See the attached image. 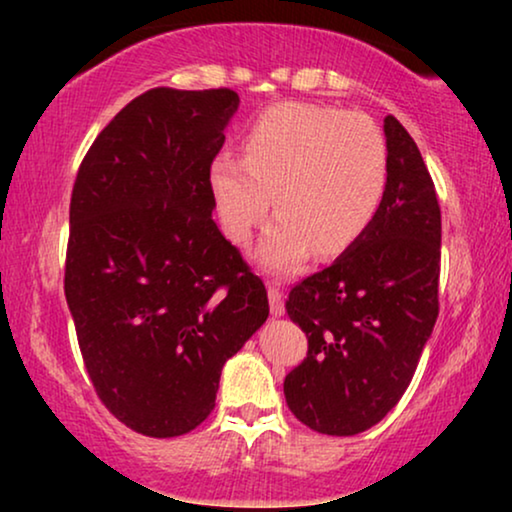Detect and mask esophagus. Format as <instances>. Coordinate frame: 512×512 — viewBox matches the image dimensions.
Wrapping results in <instances>:
<instances>
[{"label":"esophagus","instance_id":"esophagus-1","mask_svg":"<svg viewBox=\"0 0 512 512\" xmlns=\"http://www.w3.org/2000/svg\"><path fill=\"white\" fill-rule=\"evenodd\" d=\"M268 298H270L272 317H282V314H284V293H282V289H279V284L272 282L268 286Z\"/></svg>","mask_w":512,"mask_h":512}]
</instances>
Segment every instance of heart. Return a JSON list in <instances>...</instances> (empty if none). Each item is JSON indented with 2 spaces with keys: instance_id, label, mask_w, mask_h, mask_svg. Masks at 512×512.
<instances>
[{
  "instance_id": "b5f03b06",
  "label": "heart",
  "mask_w": 512,
  "mask_h": 512,
  "mask_svg": "<svg viewBox=\"0 0 512 512\" xmlns=\"http://www.w3.org/2000/svg\"><path fill=\"white\" fill-rule=\"evenodd\" d=\"M389 184V146L375 121L319 104L265 109L244 135V156L219 153L209 191L228 240H249L275 209L256 256L272 272L310 256H340L380 212Z\"/></svg>"
}]
</instances>
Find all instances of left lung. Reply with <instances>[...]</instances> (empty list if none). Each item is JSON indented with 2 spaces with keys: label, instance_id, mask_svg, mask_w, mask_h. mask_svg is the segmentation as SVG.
<instances>
[{
  "label": "left lung",
  "instance_id": "1",
  "mask_svg": "<svg viewBox=\"0 0 512 512\" xmlns=\"http://www.w3.org/2000/svg\"><path fill=\"white\" fill-rule=\"evenodd\" d=\"M389 184L366 233L286 300L307 356L284 380L289 410L312 431L354 436L401 401L438 319L440 205L422 153L384 118Z\"/></svg>",
  "mask_w": 512,
  "mask_h": 512
}]
</instances>
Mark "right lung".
<instances>
[{
  "label": "right lung",
  "instance_id": "right-lung-1",
  "mask_svg": "<svg viewBox=\"0 0 512 512\" xmlns=\"http://www.w3.org/2000/svg\"><path fill=\"white\" fill-rule=\"evenodd\" d=\"M240 97L151 88L76 174L65 296L107 410L149 438L193 431L221 368L268 319V291L212 219L209 165Z\"/></svg>",
  "mask_w": 512,
  "mask_h": 512
}]
</instances>
